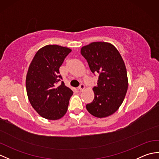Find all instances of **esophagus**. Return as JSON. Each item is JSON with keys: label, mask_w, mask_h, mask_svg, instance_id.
<instances>
[{"label": "esophagus", "mask_w": 159, "mask_h": 159, "mask_svg": "<svg viewBox=\"0 0 159 159\" xmlns=\"http://www.w3.org/2000/svg\"><path fill=\"white\" fill-rule=\"evenodd\" d=\"M78 89H79L80 91V92H83V91L85 89V85H84V84L81 83L80 85V86L78 87Z\"/></svg>", "instance_id": "34e87169"}]
</instances>
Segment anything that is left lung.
<instances>
[{
  "label": "left lung",
  "mask_w": 159,
  "mask_h": 159,
  "mask_svg": "<svg viewBox=\"0 0 159 159\" xmlns=\"http://www.w3.org/2000/svg\"><path fill=\"white\" fill-rule=\"evenodd\" d=\"M80 53L93 73H98V85L94 87V99L87 104L88 112L96 117L113 114L122 104L128 81L124 60L113 44L96 42L83 46Z\"/></svg>",
  "instance_id": "left-lung-1"
}]
</instances>
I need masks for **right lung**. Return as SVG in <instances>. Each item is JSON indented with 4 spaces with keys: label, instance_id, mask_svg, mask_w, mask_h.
I'll use <instances>...</instances> for the list:
<instances>
[{
    "label": "right lung",
    "instance_id": "obj_1",
    "mask_svg": "<svg viewBox=\"0 0 159 159\" xmlns=\"http://www.w3.org/2000/svg\"><path fill=\"white\" fill-rule=\"evenodd\" d=\"M72 50L46 45L36 52L30 63L26 88L31 106L40 116L50 120L61 118L67 112L72 90L65 85L59 67Z\"/></svg>",
    "mask_w": 159,
    "mask_h": 159
}]
</instances>
